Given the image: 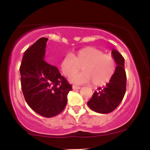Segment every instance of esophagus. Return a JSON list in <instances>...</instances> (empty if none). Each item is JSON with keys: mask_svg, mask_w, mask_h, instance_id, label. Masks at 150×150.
Listing matches in <instances>:
<instances>
[{"mask_svg": "<svg viewBox=\"0 0 150 150\" xmlns=\"http://www.w3.org/2000/svg\"><path fill=\"white\" fill-rule=\"evenodd\" d=\"M80 88H81V87H79V86H75V85L72 86V89H73V90H78V89H80Z\"/></svg>", "mask_w": 150, "mask_h": 150, "instance_id": "esophagus-1", "label": "esophagus"}]
</instances>
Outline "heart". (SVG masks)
I'll use <instances>...</instances> for the list:
<instances>
[{"mask_svg": "<svg viewBox=\"0 0 150 150\" xmlns=\"http://www.w3.org/2000/svg\"><path fill=\"white\" fill-rule=\"evenodd\" d=\"M80 67L83 72L70 78L71 82L83 84L91 81L93 86H100L112 78L116 64L112 56L93 47L83 48L72 55L67 54L60 63L62 72L67 77L75 75Z\"/></svg>", "mask_w": 150, "mask_h": 150, "instance_id": "b5f03b06", "label": "heart"}]
</instances>
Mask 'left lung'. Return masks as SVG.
Returning a JSON list of instances; mask_svg holds the SVG:
<instances>
[{
	"mask_svg": "<svg viewBox=\"0 0 150 150\" xmlns=\"http://www.w3.org/2000/svg\"><path fill=\"white\" fill-rule=\"evenodd\" d=\"M112 56L117 64L112 78L108 83L99 88L87 103L91 110L102 114L110 113L115 110L122 102L126 90L125 60L115 49L112 51Z\"/></svg>",
	"mask_w": 150,
	"mask_h": 150,
	"instance_id": "8db88e82",
	"label": "left lung"
}]
</instances>
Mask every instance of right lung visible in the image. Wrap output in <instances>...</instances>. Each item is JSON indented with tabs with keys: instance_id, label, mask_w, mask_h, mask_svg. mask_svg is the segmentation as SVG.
I'll use <instances>...</instances> for the list:
<instances>
[{
	"instance_id": "right-lung-1",
	"label": "right lung",
	"mask_w": 150,
	"mask_h": 150,
	"mask_svg": "<svg viewBox=\"0 0 150 150\" xmlns=\"http://www.w3.org/2000/svg\"><path fill=\"white\" fill-rule=\"evenodd\" d=\"M47 41L41 38L25 51L19 71L27 103L40 115L51 117L65 108L72 86L56 67L44 60Z\"/></svg>"
}]
</instances>
